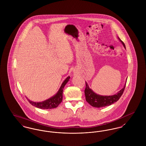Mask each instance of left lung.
Returning a JSON list of instances; mask_svg holds the SVG:
<instances>
[{"instance_id": "1", "label": "left lung", "mask_w": 146, "mask_h": 146, "mask_svg": "<svg viewBox=\"0 0 146 146\" xmlns=\"http://www.w3.org/2000/svg\"><path fill=\"white\" fill-rule=\"evenodd\" d=\"M118 38L119 40L122 43L124 47L125 48L124 43L120 39L119 37ZM85 83H86V87H85L84 92H85L86 101L90 104L91 106L96 108H100L102 107L108 106L117 102L123 95L125 89V86H126V83H125L124 88L115 95H113L111 96H102V95H100L95 93L89 88L88 84L86 82H85Z\"/></svg>"}]
</instances>
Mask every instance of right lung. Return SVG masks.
<instances>
[{
    "label": "right lung",
    "mask_w": 146,
    "mask_h": 146,
    "mask_svg": "<svg viewBox=\"0 0 146 146\" xmlns=\"http://www.w3.org/2000/svg\"><path fill=\"white\" fill-rule=\"evenodd\" d=\"M70 79V76H68L64 80V82L61 84V86L59 89L58 92L52 97L49 98V99L40 102H33L27 98L28 102L32 106H34L35 107H37L40 109L46 110V109H52V108H56L59 104H60V103L62 101L63 90L64 86L69 81Z\"/></svg>",
    "instance_id": "1"
}]
</instances>
